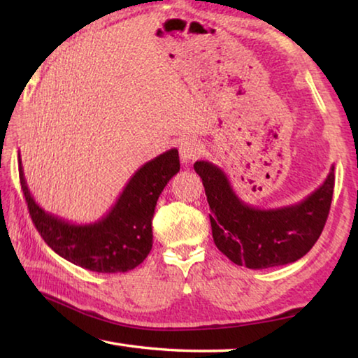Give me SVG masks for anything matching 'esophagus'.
I'll use <instances>...</instances> for the list:
<instances>
[{"instance_id":"34e87169","label":"esophagus","mask_w":358,"mask_h":358,"mask_svg":"<svg viewBox=\"0 0 358 358\" xmlns=\"http://www.w3.org/2000/svg\"><path fill=\"white\" fill-rule=\"evenodd\" d=\"M201 145L196 141H189V138H187V141L180 143V159L183 164H189L191 161H194L199 155H201Z\"/></svg>"}]
</instances>
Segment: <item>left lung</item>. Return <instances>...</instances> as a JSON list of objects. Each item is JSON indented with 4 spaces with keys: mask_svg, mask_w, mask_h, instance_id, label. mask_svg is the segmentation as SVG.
Instances as JSON below:
<instances>
[{
    "mask_svg": "<svg viewBox=\"0 0 358 358\" xmlns=\"http://www.w3.org/2000/svg\"><path fill=\"white\" fill-rule=\"evenodd\" d=\"M210 205L215 245L234 264L252 270L292 264L311 250L329 216L335 167L322 185L299 203L281 208H257L235 194L227 175L208 161H197Z\"/></svg>",
    "mask_w": 358,
    "mask_h": 358,
    "instance_id": "obj_1",
    "label": "left lung"
}]
</instances>
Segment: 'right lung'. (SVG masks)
I'll return each mask as SVG.
<instances>
[{"instance_id":"add662e5","label":"right lung","mask_w":358,"mask_h":358,"mask_svg":"<svg viewBox=\"0 0 358 358\" xmlns=\"http://www.w3.org/2000/svg\"><path fill=\"white\" fill-rule=\"evenodd\" d=\"M180 171L178 150L156 156L132 175L106 216L90 224H74L48 213L28 189L19 153V175L29 216L45 243L58 256L98 273H124L141 265L153 246L156 202Z\"/></svg>"}]
</instances>
